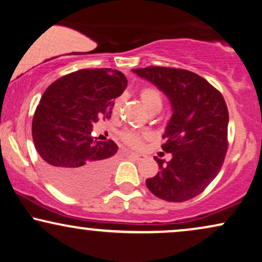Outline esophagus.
<instances>
[{"label": "esophagus", "mask_w": 262, "mask_h": 262, "mask_svg": "<svg viewBox=\"0 0 262 262\" xmlns=\"http://www.w3.org/2000/svg\"><path fill=\"white\" fill-rule=\"evenodd\" d=\"M130 156L134 157L136 160H142L144 155H141V154H137V152H134V151H130Z\"/></svg>", "instance_id": "34e87169"}]
</instances>
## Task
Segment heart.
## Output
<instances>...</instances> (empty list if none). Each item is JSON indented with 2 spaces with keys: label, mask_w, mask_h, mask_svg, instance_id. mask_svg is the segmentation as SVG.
Here are the masks:
<instances>
[{
  "label": "heart",
  "mask_w": 262,
  "mask_h": 262,
  "mask_svg": "<svg viewBox=\"0 0 262 262\" xmlns=\"http://www.w3.org/2000/svg\"><path fill=\"white\" fill-rule=\"evenodd\" d=\"M139 96H141L142 103L144 105L146 110L152 111L156 108H160L162 107V96H161V93L157 91L156 88L154 87H145L143 88L141 93H139ZM118 107H119V103H116L114 106V111H118ZM144 135H139L137 132L134 131H126L123 134L124 141L127 143L128 145L134 146V148H138L139 145L142 144V139L144 138Z\"/></svg>",
  "instance_id": "obj_1"
}]
</instances>
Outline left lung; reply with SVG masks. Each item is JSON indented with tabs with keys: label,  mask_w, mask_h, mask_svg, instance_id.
Returning a JSON list of instances; mask_svg holds the SVG:
<instances>
[{
	"label": "left lung",
	"mask_w": 262,
	"mask_h": 262,
	"mask_svg": "<svg viewBox=\"0 0 262 262\" xmlns=\"http://www.w3.org/2000/svg\"><path fill=\"white\" fill-rule=\"evenodd\" d=\"M169 100L171 114L162 138L168 162L154 159L160 171L146 179L154 195L180 203L200 194L220 173L228 150L229 113L224 98L192 71L166 67L132 69Z\"/></svg>",
	"instance_id": "left-lung-1"
}]
</instances>
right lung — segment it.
I'll return each mask as SVG.
<instances>
[{"label":"right lung","mask_w":262,"mask_h":262,"mask_svg":"<svg viewBox=\"0 0 262 262\" xmlns=\"http://www.w3.org/2000/svg\"><path fill=\"white\" fill-rule=\"evenodd\" d=\"M126 87L119 70L83 69L58 78L42 94L32 137L46 175L60 191L88 195L110 179L118 145L93 138V125L111 118L113 100Z\"/></svg>","instance_id":"right-lung-1"}]
</instances>
